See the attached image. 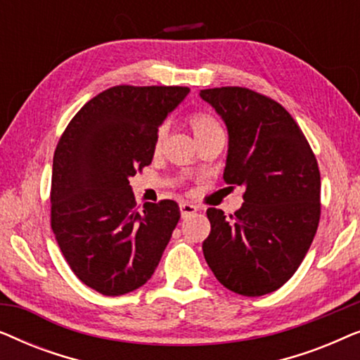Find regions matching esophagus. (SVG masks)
Returning a JSON list of instances; mask_svg holds the SVG:
<instances>
[{
  "label": "esophagus",
  "mask_w": 360,
  "mask_h": 360,
  "mask_svg": "<svg viewBox=\"0 0 360 360\" xmlns=\"http://www.w3.org/2000/svg\"><path fill=\"white\" fill-rule=\"evenodd\" d=\"M180 211H181V218H188V216L195 214L198 208H196L195 205L188 203V201H181L180 203Z\"/></svg>",
  "instance_id": "esophagus-1"
}]
</instances>
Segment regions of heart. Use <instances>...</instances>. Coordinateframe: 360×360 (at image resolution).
Instances as JSON below:
<instances>
[{
    "mask_svg": "<svg viewBox=\"0 0 360 360\" xmlns=\"http://www.w3.org/2000/svg\"><path fill=\"white\" fill-rule=\"evenodd\" d=\"M190 126L195 132V137L203 136L210 131L219 129L218 121H216L211 115H208V112H193V115L190 116ZM162 139H164V127H162V129H159V132H157L155 149H159V147H160Z\"/></svg>",
    "mask_w": 360,
    "mask_h": 360,
    "instance_id": "obj_1",
    "label": "heart"
}]
</instances>
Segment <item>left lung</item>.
Wrapping results in <instances>:
<instances>
[{
	"label": "left lung",
	"mask_w": 360,
	"mask_h": 360,
	"mask_svg": "<svg viewBox=\"0 0 360 360\" xmlns=\"http://www.w3.org/2000/svg\"><path fill=\"white\" fill-rule=\"evenodd\" d=\"M228 127L223 179L244 188L234 214L208 208L203 254L221 285L244 297L272 293L303 262L316 234L321 179L300 126L277 101L240 86L201 90Z\"/></svg>",
	"instance_id": "1"
}]
</instances>
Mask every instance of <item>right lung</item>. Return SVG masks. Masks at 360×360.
<instances>
[{
	"instance_id": "1",
	"label": "right lung",
	"mask_w": 360,
	"mask_h": 360,
	"mask_svg": "<svg viewBox=\"0 0 360 360\" xmlns=\"http://www.w3.org/2000/svg\"><path fill=\"white\" fill-rule=\"evenodd\" d=\"M188 93L186 86H112L91 98L58 141L52 231L73 274L98 293L117 297L142 287L179 223L172 200L137 210L129 179L150 164L159 126Z\"/></svg>"
}]
</instances>
